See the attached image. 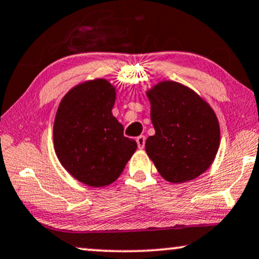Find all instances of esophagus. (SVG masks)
Segmentation results:
<instances>
[{
    "label": "esophagus",
    "mask_w": 259,
    "mask_h": 259,
    "mask_svg": "<svg viewBox=\"0 0 259 259\" xmlns=\"http://www.w3.org/2000/svg\"><path fill=\"white\" fill-rule=\"evenodd\" d=\"M136 142H137V145L140 149H143L144 148V144H145V136L143 135H141V136H138L136 138Z\"/></svg>",
    "instance_id": "34e87169"
}]
</instances>
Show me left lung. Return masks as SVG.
<instances>
[{
  "label": "left lung",
  "instance_id": "left-lung-1",
  "mask_svg": "<svg viewBox=\"0 0 259 259\" xmlns=\"http://www.w3.org/2000/svg\"><path fill=\"white\" fill-rule=\"evenodd\" d=\"M154 136L145 151L171 183L195 180L212 164L220 148V123L212 108L188 87L163 81L147 92Z\"/></svg>",
  "mask_w": 259,
  "mask_h": 259
}]
</instances>
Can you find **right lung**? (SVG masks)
Returning a JSON list of instances; mask_svg holds the SVG:
<instances>
[{
	"mask_svg": "<svg viewBox=\"0 0 259 259\" xmlns=\"http://www.w3.org/2000/svg\"><path fill=\"white\" fill-rule=\"evenodd\" d=\"M115 87L107 79L83 82L65 94L54 122L58 161L76 180L89 187L111 184L137 149L112 116Z\"/></svg>",
	"mask_w": 259,
	"mask_h": 259,
	"instance_id": "right-lung-1",
	"label": "right lung"
}]
</instances>
